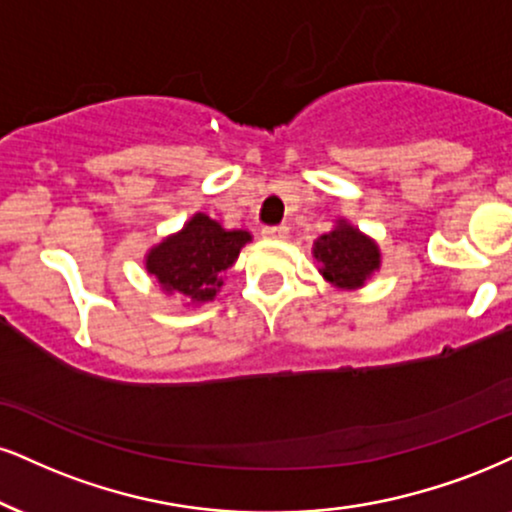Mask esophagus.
Returning a JSON list of instances; mask_svg holds the SVG:
<instances>
[{
  "label": "esophagus",
  "mask_w": 512,
  "mask_h": 512,
  "mask_svg": "<svg viewBox=\"0 0 512 512\" xmlns=\"http://www.w3.org/2000/svg\"><path fill=\"white\" fill-rule=\"evenodd\" d=\"M264 238L269 240H286L288 238V226H267V229L262 231Z\"/></svg>",
  "instance_id": "esophagus-1"
}]
</instances>
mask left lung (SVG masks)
<instances>
[{
  "instance_id": "left-lung-1",
  "label": "left lung",
  "mask_w": 512,
  "mask_h": 512,
  "mask_svg": "<svg viewBox=\"0 0 512 512\" xmlns=\"http://www.w3.org/2000/svg\"><path fill=\"white\" fill-rule=\"evenodd\" d=\"M312 255L319 264V274L331 286L346 288V291L365 286L369 276L381 267L379 245L350 226L346 219H338L334 231L315 240Z\"/></svg>"
}]
</instances>
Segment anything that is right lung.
I'll list each match as a JSON object with an SVG mask.
<instances>
[{
  "label": "right lung",
  "mask_w": 512,
  "mask_h": 512,
  "mask_svg": "<svg viewBox=\"0 0 512 512\" xmlns=\"http://www.w3.org/2000/svg\"><path fill=\"white\" fill-rule=\"evenodd\" d=\"M252 236L224 229L221 221L197 212L178 233L166 236L145 255V269L164 293H181L190 303H207L224 283V272L238 260Z\"/></svg>",
  "instance_id": "right-lung-1"
}]
</instances>
